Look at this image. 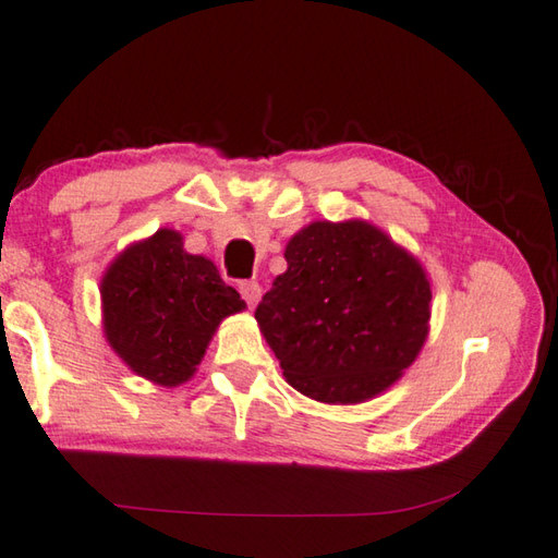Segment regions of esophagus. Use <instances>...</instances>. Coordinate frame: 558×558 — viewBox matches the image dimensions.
<instances>
[{
	"instance_id": "obj_1",
	"label": "esophagus",
	"mask_w": 558,
	"mask_h": 558,
	"mask_svg": "<svg viewBox=\"0 0 558 558\" xmlns=\"http://www.w3.org/2000/svg\"><path fill=\"white\" fill-rule=\"evenodd\" d=\"M239 292H241V298L246 300L248 307H256L258 305V300H260V286H258V282H253V280L241 282Z\"/></svg>"
}]
</instances>
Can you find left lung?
<instances>
[{"mask_svg": "<svg viewBox=\"0 0 558 558\" xmlns=\"http://www.w3.org/2000/svg\"><path fill=\"white\" fill-rule=\"evenodd\" d=\"M288 270L256 307L258 327L298 392L356 404L412 366L429 331L420 260L368 221H312L286 246Z\"/></svg>", "mask_w": 558, "mask_h": 558, "instance_id": "8db88e82", "label": "left lung"}]
</instances>
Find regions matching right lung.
<instances>
[{
  "instance_id": "1",
  "label": "right lung",
  "mask_w": 558,
  "mask_h": 558,
  "mask_svg": "<svg viewBox=\"0 0 558 558\" xmlns=\"http://www.w3.org/2000/svg\"><path fill=\"white\" fill-rule=\"evenodd\" d=\"M244 307L215 263L182 248L173 229L131 244L102 278L109 347L136 376L166 388L192 378L219 322Z\"/></svg>"
}]
</instances>
